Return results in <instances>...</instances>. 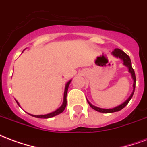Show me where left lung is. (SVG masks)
Here are the masks:
<instances>
[{
	"label": "left lung",
	"mask_w": 147,
	"mask_h": 147,
	"mask_svg": "<svg viewBox=\"0 0 147 147\" xmlns=\"http://www.w3.org/2000/svg\"><path fill=\"white\" fill-rule=\"evenodd\" d=\"M112 54L113 55L114 57H116L117 58H120V60L123 61V64L124 66H126L127 68H128V71H129L131 75V78L133 80V91L131 93V94L130 96L127 99L125 102L122 103L121 105H118L117 107H114L113 109H102V108H98L97 106H94L91 103H90L88 101L87 102L89 103L90 106L91 107L92 109H94V110L98 111V112H100V113H114V112H118V111L121 110L122 109H123L125 106H126L128 102H130V100L132 98L133 94H134V92H135V88H136V74H135V71H134V69L131 67V59H130L129 56L127 54H126L123 50H121L120 49H115L112 52Z\"/></svg>",
	"instance_id": "1"
}]
</instances>
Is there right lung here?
<instances>
[{"mask_svg":"<svg viewBox=\"0 0 147 147\" xmlns=\"http://www.w3.org/2000/svg\"><path fill=\"white\" fill-rule=\"evenodd\" d=\"M71 81H68L67 83H66V85H65V88H64V101H63V104L61 105V106L60 108H58L57 110H55L54 112H52L50 113H48V114H45V115H31L32 117H37V118H51L53 117H55V116H57L58 114L61 113L64 110V109L66 107V105H67V89H68V86H69V84H70ZM17 102L18 105H20L19 103Z\"/></svg>","mask_w":147,"mask_h":147,"instance_id":"right-lung-1","label":"right lung"}]
</instances>
